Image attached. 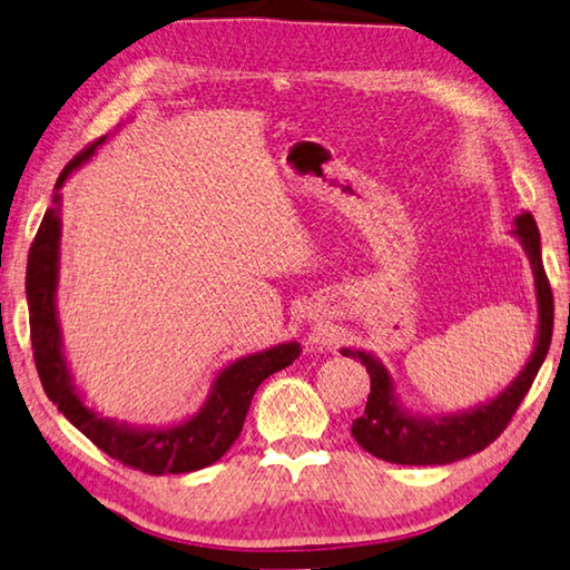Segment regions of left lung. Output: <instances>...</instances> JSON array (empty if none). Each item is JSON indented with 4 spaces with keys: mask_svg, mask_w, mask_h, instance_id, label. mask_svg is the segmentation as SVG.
I'll return each mask as SVG.
<instances>
[{
    "mask_svg": "<svg viewBox=\"0 0 570 570\" xmlns=\"http://www.w3.org/2000/svg\"><path fill=\"white\" fill-rule=\"evenodd\" d=\"M511 235L529 255L535 303H539V327H535L531 357L525 360L517 377L503 386L493 400L479 402L476 406L461 412L426 416L402 404L394 377L382 360L367 350L342 347L340 352L345 357L360 360L370 372L367 406H364V414L352 422V436L357 439L364 452L390 461V464H452V461L466 459L487 449L507 429L525 392L531 390L535 374H539L546 354H549L553 335V295L541 261V235L529 210H521L513 218Z\"/></svg>",
    "mask_w": 570,
    "mask_h": 570,
    "instance_id": "1",
    "label": "left lung"
}]
</instances>
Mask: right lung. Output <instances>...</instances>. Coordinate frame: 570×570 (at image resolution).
Here are the masks:
<instances>
[{"instance_id": "1", "label": "right lung", "mask_w": 570, "mask_h": 570, "mask_svg": "<svg viewBox=\"0 0 570 570\" xmlns=\"http://www.w3.org/2000/svg\"><path fill=\"white\" fill-rule=\"evenodd\" d=\"M101 136L81 151L61 170L53 186L51 208L45 213L39 233L31 243L27 261V305L31 327V350L41 386L57 410L79 429L83 436L131 469L144 474H188V471L206 469L228 452L235 439L240 436L245 414L250 410L253 394L263 380L289 367L303 347L299 342H283L263 352L248 354L223 367L210 382V392L196 414L180 419L178 424L164 426H136L99 416L86 406L83 396L73 380L67 352H63L61 325L57 313L59 289V248H61V186L73 170L81 168L99 146L106 144Z\"/></svg>"}]
</instances>
